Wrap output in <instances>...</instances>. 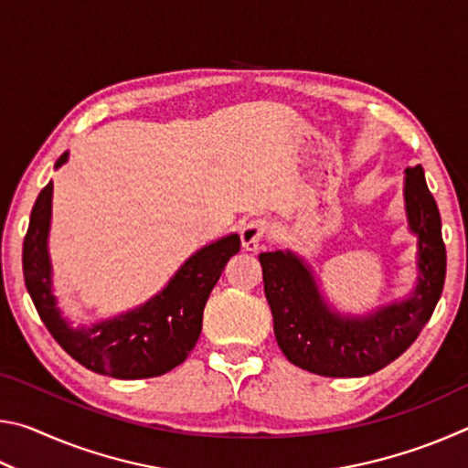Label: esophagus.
<instances>
[{
  "label": "esophagus",
  "mask_w": 468,
  "mask_h": 468,
  "mask_svg": "<svg viewBox=\"0 0 468 468\" xmlns=\"http://www.w3.org/2000/svg\"><path fill=\"white\" fill-rule=\"evenodd\" d=\"M271 233V225L266 218H251L241 227V245L245 251H258L260 243Z\"/></svg>",
  "instance_id": "obj_1"
}]
</instances>
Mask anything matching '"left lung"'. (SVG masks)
I'll use <instances>...</instances> for the list:
<instances>
[{
    "mask_svg": "<svg viewBox=\"0 0 468 468\" xmlns=\"http://www.w3.org/2000/svg\"><path fill=\"white\" fill-rule=\"evenodd\" d=\"M409 227L419 237V282L413 295L367 318L330 312L312 272L291 251L260 253L274 336L292 366L328 378L376 374L415 343L438 305L446 281L441 218L421 165L407 169Z\"/></svg>",
    "mask_w": 468,
    "mask_h": 468,
    "instance_id": "1",
    "label": "left lung"
}]
</instances>
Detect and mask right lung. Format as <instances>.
<instances>
[{
    "instance_id": "add662e5",
    "label": "right lung",
    "mask_w": 468,
    "mask_h": 468,
    "mask_svg": "<svg viewBox=\"0 0 468 468\" xmlns=\"http://www.w3.org/2000/svg\"><path fill=\"white\" fill-rule=\"evenodd\" d=\"M66 161L68 153L59 156L55 167H61ZM51 196L53 184L49 181L33 206L22 245L27 291L51 336L80 366L111 378H154L184 363L200 338L204 305L210 291L229 258L241 248L239 235H227L194 253L163 292L138 310L94 324L92 328L74 330L59 315L51 295V264L47 253Z\"/></svg>"
}]
</instances>
